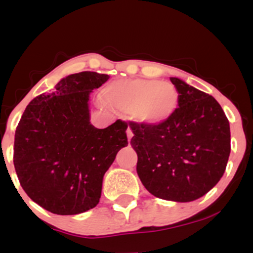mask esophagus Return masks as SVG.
Listing matches in <instances>:
<instances>
[{
    "instance_id": "obj_1",
    "label": "esophagus",
    "mask_w": 253,
    "mask_h": 253,
    "mask_svg": "<svg viewBox=\"0 0 253 253\" xmlns=\"http://www.w3.org/2000/svg\"><path fill=\"white\" fill-rule=\"evenodd\" d=\"M126 133H127V138H128V141H130V139H132V136H133V132H132V129L129 128H127V130H126Z\"/></svg>"
}]
</instances>
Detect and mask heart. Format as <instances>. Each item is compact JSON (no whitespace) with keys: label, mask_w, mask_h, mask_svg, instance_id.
I'll list each match as a JSON object with an SVG mask.
<instances>
[{"label":"heart","mask_w":253,"mask_h":253,"mask_svg":"<svg viewBox=\"0 0 253 253\" xmlns=\"http://www.w3.org/2000/svg\"><path fill=\"white\" fill-rule=\"evenodd\" d=\"M113 108L130 113L139 123L155 126L168 121L178 107V92L169 83L152 80H124L103 90Z\"/></svg>","instance_id":"obj_1"}]
</instances>
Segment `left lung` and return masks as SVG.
<instances>
[{
  "label": "left lung",
  "mask_w": 253,
  "mask_h": 253,
  "mask_svg": "<svg viewBox=\"0 0 253 253\" xmlns=\"http://www.w3.org/2000/svg\"><path fill=\"white\" fill-rule=\"evenodd\" d=\"M170 81L178 108L161 125L130 121V145L138 155L136 172L152 195L190 202L220 181L231 152L229 123L217 101L182 80Z\"/></svg>",
  "instance_id": "left-lung-1"
}]
</instances>
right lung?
Instances as JSON below:
<instances>
[{"label":"right lung","mask_w":253,"mask_h":253,"mask_svg":"<svg viewBox=\"0 0 253 253\" xmlns=\"http://www.w3.org/2000/svg\"><path fill=\"white\" fill-rule=\"evenodd\" d=\"M108 75L83 71L63 78L26 107L15 130L14 167L20 184L43 210L74 215L100 201L106 171L128 145L127 124H90L89 95Z\"/></svg>","instance_id":"1"}]
</instances>
